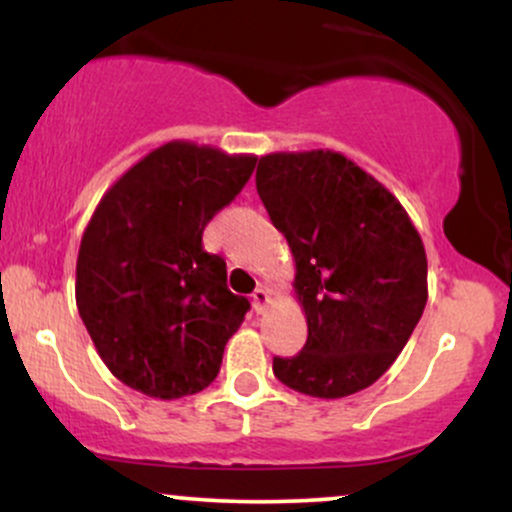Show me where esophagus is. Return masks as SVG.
Returning a JSON list of instances; mask_svg holds the SVG:
<instances>
[{"label":"esophagus","mask_w":512,"mask_h":512,"mask_svg":"<svg viewBox=\"0 0 512 512\" xmlns=\"http://www.w3.org/2000/svg\"><path fill=\"white\" fill-rule=\"evenodd\" d=\"M269 305H272V293H269V289H264V286H260V289L252 293V308H255V313H264Z\"/></svg>","instance_id":"34e87169"}]
</instances>
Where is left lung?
I'll return each mask as SVG.
<instances>
[{
	"instance_id": "left-lung-1",
	"label": "left lung",
	"mask_w": 512,
	"mask_h": 512,
	"mask_svg": "<svg viewBox=\"0 0 512 512\" xmlns=\"http://www.w3.org/2000/svg\"><path fill=\"white\" fill-rule=\"evenodd\" d=\"M257 192L289 243L308 342L274 375L308 397L366 390L395 363L428 301L419 231L390 190L330 149L260 158Z\"/></svg>"
}]
</instances>
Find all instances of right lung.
<instances>
[{
    "mask_svg": "<svg viewBox=\"0 0 512 512\" xmlns=\"http://www.w3.org/2000/svg\"><path fill=\"white\" fill-rule=\"evenodd\" d=\"M257 156L168 142L122 173L88 221L76 308L117 380L156 399L195 395L219 375L250 303L226 286L204 226L250 180Z\"/></svg>",
    "mask_w": 512,
    "mask_h": 512,
    "instance_id": "add662e5",
    "label": "right lung"
}]
</instances>
